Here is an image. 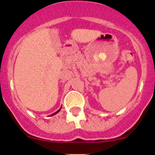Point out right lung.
<instances>
[{
    "label": "right lung",
    "instance_id": "right-lung-1",
    "mask_svg": "<svg viewBox=\"0 0 155 155\" xmlns=\"http://www.w3.org/2000/svg\"><path fill=\"white\" fill-rule=\"evenodd\" d=\"M61 108H60V109H59V110H58V111H56V112H55V113H54V114H51V115H50V116H53V115H55V114H58V112H59V111H60V110H61Z\"/></svg>",
    "mask_w": 155,
    "mask_h": 155
}]
</instances>
